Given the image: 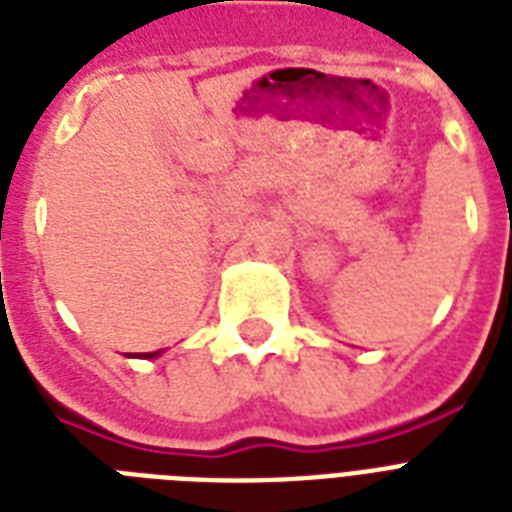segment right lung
Masks as SVG:
<instances>
[{
  "label": "right lung",
  "mask_w": 512,
  "mask_h": 512,
  "mask_svg": "<svg viewBox=\"0 0 512 512\" xmlns=\"http://www.w3.org/2000/svg\"><path fill=\"white\" fill-rule=\"evenodd\" d=\"M143 356H146V358H154V356H159V350H156V353H143Z\"/></svg>",
  "instance_id": "right-lung-1"
}]
</instances>
